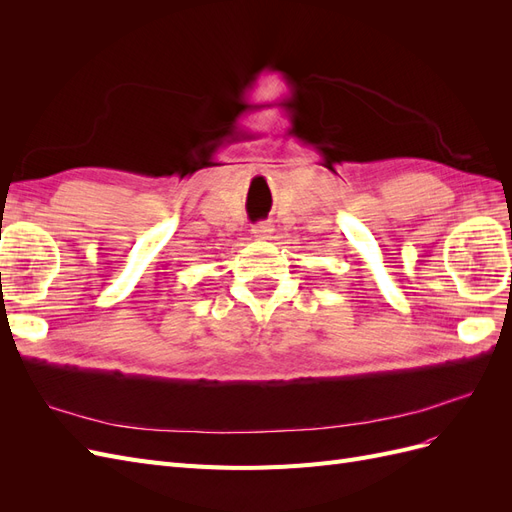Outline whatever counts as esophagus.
I'll list each match as a JSON object with an SVG mask.
<instances>
[{
    "label": "esophagus",
    "mask_w": 512,
    "mask_h": 512,
    "mask_svg": "<svg viewBox=\"0 0 512 512\" xmlns=\"http://www.w3.org/2000/svg\"><path fill=\"white\" fill-rule=\"evenodd\" d=\"M252 235H254V239H271L273 226L269 222H260L252 228Z\"/></svg>",
    "instance_id": "34e87169"
}]
</instances>
